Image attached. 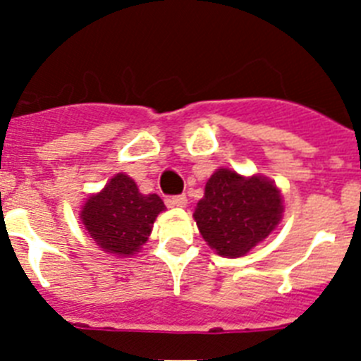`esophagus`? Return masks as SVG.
Returning <instances> with one entry per match:
<instances>
[{"mask_svg": "<svg viewBox=\"0 0 361 361\" xmlns=\"http://www.w3.org/2000/svg\"><path fill=\"white\" fill-rule=\"evenodd\" d=\"M186 204H188L186 195H175L166 199V206H168V208H186Z\"/></svg>", "mask_w": 361, "mask_h": 361, "instance_id": "1", "label": "esophagus"}]
</instances>
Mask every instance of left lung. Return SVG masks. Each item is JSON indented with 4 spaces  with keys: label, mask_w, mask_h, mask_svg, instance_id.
Instances as JSON below:
<instances>
[{
    "label": "left lung",
    "mask_w": 361,
    "mask_h": 361,
    "mask_svg": "<svg viewBox=\"0 0 361 361\" xmlns=\"http://www.w3.org/2000/svg\"><path fill=\"white\" fill-rule=\"evenodd\" d=\"M282 212V193L273 180L219 168L206 183L193 219L212 250L220 257L237 258L275 231Z\"/></svg>",
    "instance_id": "obj_1"
}]
</instances>
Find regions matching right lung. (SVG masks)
I'll list each match as a JSON object with an SVG mask.
<instances>
[{
	"instance_id": "obj_1",
	"label": "right lung",
	"mask_w": 361,
	"mask_h": 361,
	"mask_svg": "<svg viewBox=\"0 0 361 361\" xmlns=\"http://www.w3.org/2000/svg\"><path fill=\"white\" fill-rule=\"evenodd\" d=\"M164 209L161 197L142 195L133 178L117 173L99 193L86 199L81 220L101 250L130 257L148 240L153 222Z\"/></svg>"
}]
</instances>
